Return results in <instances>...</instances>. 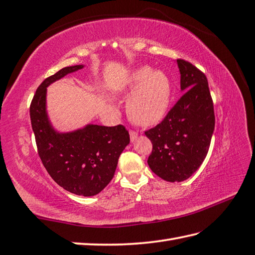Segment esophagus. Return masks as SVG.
<instances>
[{
	"mask_svg": "<svg viewBox=\"0 0 255 255\" xmlns=\"http://www.w3.org/2000/svg\"><path fill=\"white\" fill-rule=\"evenodd\" d=\"M138 138V133L133 130H130V140L134 141Z\"/></svg>",
	"mask_w": 255,
	"mask_h": 255,
	"instance_id": "obj_1",
	"label": "esophagus"
}]
</instances>
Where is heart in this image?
I'll return each instance as SVG.
<instances>
[{
	"label": "heart",
	"mask_w": 255,
	"mask_h": 255,
	"mask_svg": "<svg viewBox=\"0 0 255 255\" xmlns=\"http://www.w3.org/2000/svg\"><path fill=\"white\" fill-rule=\"evenodd\" d=\"M122 94H131L128 113L133 123L140 126H153L162 121L171 98V84L166 74L141 66L129 75L119 88Z\"/></svg>",
	"instance_id": "heart-1"
}]
</instances>
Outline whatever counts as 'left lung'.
<instances>
[{"label":"left lung","mask_w":255,"mask_h":255,"mask_svg":"<svg viewBox=\"0 0 255 255\" xmlns=\"http://www.w3.org/2000/svg\"><path fill=\"white\" fill-rule=\"evenodd\" d=\"M177 64L182 96L160 124L144 131L152 143L149 167L169 182L186 180L198 170L216 123L206 75L184 59H177Z\"/></svg>","instance_id":"obj_1"}]
</instances>
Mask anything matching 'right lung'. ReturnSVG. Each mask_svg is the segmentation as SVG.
I'll list each match as a JSON object with an SVG mask.
<instances>
[{
    "mask_svg": "<svg viewBox=\"0 0 255 255\" xmlns=\"http://www.w3.org/2000/svg\"><path fill=\"white\" fill-rule=\"evenodd\" d=\"M83 67H64L45 79L32 99L29 115L38 156L49 176L65 190L92 197L111 182L119 156L130 138L123 125H87L72 132H58L53 128L46 113L47 86Z\"/></svg>",
    "mask_w": 255,
    "mask_h": 255,
    "instance_id": "obj_1",
    "label": "right lung"
}]
</instances>
